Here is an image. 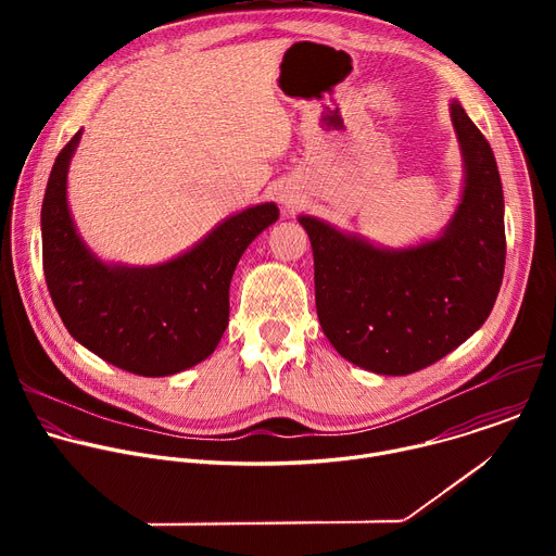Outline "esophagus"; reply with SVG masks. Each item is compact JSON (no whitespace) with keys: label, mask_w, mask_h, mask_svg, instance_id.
Here are the masks:
<instances>
[{"label":"esophagus","mask_w":556,"mask_h":556,"mask_svg":"<svg viewBox=\"0 0 556 556\" xmlns=\"http://www.w3.org/2000/svg\"><path fill=\"white\" fill-rule=\"evenodd\" d=\"M281 202H283V204H286V206H288V208H292V206H294V204H296V202H294V200H292V195H281Z\"/></svg>","instance_id":"34e87169"}]
</instances>
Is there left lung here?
I'll list each match as a JSON object with an SVG mask.
<instances>
[{"label": "left lung", "mask_w": 556, "mask_h": 556, "mask_svg": "<svg viewBox=\"0 0 556 556\" xmlns=\"http://www.w3.org/2000/svg\"><path fill=\"white\" fill-rule=\"evenodd\" d=\"M451 121L466 176L438 240L393 251L299 217L312 244L324 334L343 358L376 374H414L453 352L484 326L502 286L506 232L495 155L457 101Z\"/></svg>", "instance_id": "left-lung-1"}]
</instances>
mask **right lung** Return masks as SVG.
I'll list each match as a JSON object with an SVG mask.
<instances>
[{
	"instance_id": "right-lung-1",
	"label": "right lung",
	"mask_w": 556,
	"mask_h": 556,
	"mask_svg": "<svg viewBox=\"0 0 556 556\" xmlns=\"http://www.w3.org/2000/svg\"><path fill=\"white\" fill-rule=\"evenodd\" d=\"M84 131L59 151L43 206V275L67 332L103 361L172 376L213 354L228 326V286L255 237L279 217L275 202L226 217L185 255L147 268L103 264L76 232L67 167Z\"/></svg>"
}]
</instances>
